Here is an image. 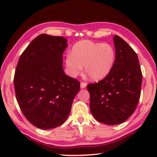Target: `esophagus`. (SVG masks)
Segmentation results:
<instances>
[{"label":"esophagus","mask_w":157,"mask_h":157,"mask_svg":"<svg viewBox=\"0 0 157 157\" xmlns=\"http://www.w3.org/2000/svg\"><path fill=\"white\" fill-rule=\"evenodd\" d=\"M86 86H87V84H86V83H85V82H81V84H80L81 88H86Z\"/></svg>","instance_id":"1"}]
</instances>
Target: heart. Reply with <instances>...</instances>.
Segmentation results:
<instances>
[{
  "label": "heart",
  "mask_w": 157,
  "mask_h": 157,
  "mask_svg": "<svg viewBox=\"0 0 157 157\" xmlns=\"http://www.w3.org/2000/svg\"><path fill=\"white\" fill-rule=\"evenodd\" d=\"M115 61V51L107 43L81 40L73 46L65 57L67 73L72 78L80 74L84 65L86 73L93 80H101L111 72Z\"/></svg>",
  "instance_id": "obj_1"
}]
</instances>
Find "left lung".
<instances>
[{
	"instance_id": "1",
	"label": "left lung",
	"mask_w": 157,
	"mask_h": 157,
	"mask_svg": "<svg viewBox=\"0 0 157 157\" xmlns=\"http://www.w3.org/2000/svg\"><path fill=\"white\" fill-rule=\"evenodd\" d=\"M113 41L115 61L111 72L102 80L87 86L92 114L98 121L111 125L124 122L134 112L142 81L135 51L117 35Z\"/></svg>"
}]
</instances>
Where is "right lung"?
<instances>
[{
    "instance_id": "add662e5",
    "label": "right lung",
    "mask_w": 157,
    "mask_h": 157,
    "mask_svg": "<svg viewBox=\"0 0 157 157\" xmlns=\"http://www.w3.org/2000/svg\"><path fill=\"white\" fill-rule=\"evenodd\" d=\"M67 40L42 34L23 52L17 65L14 86L19 107L33 125L42 129L56 128L71 111L80 83L67 75L63 53Z\"/></svg>"
}]
</instances>
